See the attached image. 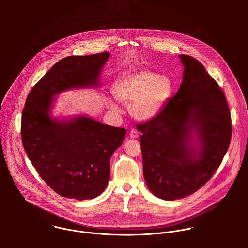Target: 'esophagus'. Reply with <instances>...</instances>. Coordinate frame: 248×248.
<instances>
[{
	"label": "esophagus",
	"mask_w": 248,
	"mask_h": 248,
	"mask_svg": "<svg viewBox=\"0 0 248 248\" xmlns=\"http://www.w3.org/2000/svg\"><path fill=\"white\" fill-rule=\"evenodd\" d=\"M130 138L131 139H138L139 138V132L136 129H132L130 131Z\"/></svg>",
	"instance_id": "esophagus-1"
}]
</instances>
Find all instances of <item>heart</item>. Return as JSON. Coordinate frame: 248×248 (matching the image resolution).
Segmentation results:
<instances>
[{"instance_id": "obj_1", "label": "heart", "mask_w": 248, "mask_h": 248, "mask_svg": "<svg viewBox=\"0 0 248 248\" xmlns=\"http://www.w3.org/2000/svg\"><path fill=\"white\" fill-rule=\"evenodd\" d=\"M174 90L172 79L150 70L132 71L121 77L113 87V96L129 105L131 115L140 121L156 117L170 99ZM108 106L118 111L117 106L108 101Z\"/></svg>"}]
</instances>
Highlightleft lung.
I'll use <instances>...</instances> for the list:
<instances>
[{
	"label": "left lung",
	"instance_id": "8db88e82",
	"mask_svg": "<svg viewBox=\"0 0 248 248\" xmlns=\"http://www.w3.org/2000/svg\"><path fill=\"white\" fill-rule=\"evenodd\" d=\"M179 57L184 71L176 95L156 117L137 125L145 181L166 201L202 188L220 165L232 136L231 114L217 83L197 59ZM194 134L198 147L191 144Z\"/></svg>",
	"mask_w": 248,
	"mask_h": 248
}]
</instances>
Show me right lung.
<instances>
[{"mask_svg": "<svg viewBox=\"0 0 248 248\" xmlns=\"http://www.w3.org/2000/svg\"><path fill=\"white\" fill-rule=\"evenodd\" d=\"M108 52L63 58L36 83L22 114L25 151L39 176L58 195L78 201L93 199L106 188L109 159L126 130L90 117L69 121L49 115L52 96L71 88L98 85Z\"/></svg>", "mask_w": 248, "mask_h": 248, "instance_id": "add662e5", "label": "right lung"}]
</instances>
